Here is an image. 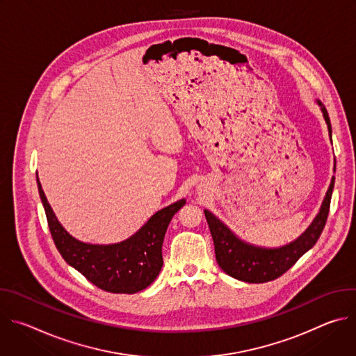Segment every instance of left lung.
<instances>
[{
    "mask_svg": "<svg viewBox=\"0 0 356 356\" xmlns=\"http://www.w3.org/2000/svg\"><path fill=\"white\" fill-rule=\"evenodd\" d=\"M316 103L323 113L328 128V135L332 142V129L327 108L320 99H316ZM334 183L335 177L332 176L320 211L314 217L313 222L307 227V229L294 241L279 248L258 246L241 239L211 211L204 210L206 220L214 241L217 264L220 268L231 277L246 283H265L282 276L318 241L327 222Z\"/></svg>",
    "mask_w": 356,
    "mask_h": 356,
    "instance_id": "1",
    "label": "left lung"
}]
</instances>
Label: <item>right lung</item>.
Listing matches in <instances>:
<instances>
[{"label": "right lung", "instance_id": "1", "mask_svg": "<svg viewBox=\"0 0 356 356\" xmlns=\"http://www.w3.org/2000/svg\"><path fill=\"white\" fill-rule=\"evenodd\" d=\"M36 183L50 234L67 265L88 282L110 293L132 294L154 282L162 266V245L169 222L186 204L181 198L156 211L134 235L117 243H87L72 236L47 202L36 173Z\"/></svg>", "mask_w": 356, "mask_h": 356}]
</instances>
